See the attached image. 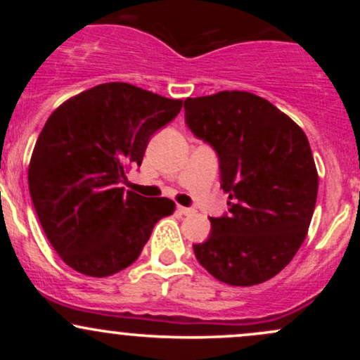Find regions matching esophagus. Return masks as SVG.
<instances>
[{
	"label": "esophagus",
	"mask_w": 360,
	"mask_h": 360,
	"mask_svg": "<svg viewBox=\"0 0 360 360\" xmlns=\"http://www.w3.org/2000/svg\"><path fill=\"white\" fill-rule=\"evenodd\" d=\"M176 212L179 213V214H191L193 210L191 208H186V206H177Z\"/></svg>",
	"instance_id": "1"
}]
</instances>
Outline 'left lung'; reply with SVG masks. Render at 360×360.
<instances>
[{
    "label": "left lung",
    "mask_w": 360,
    "mask_h": 360,
    "mask_svg": "<svg viewBox=\"0 0 360 360\" xmlns=\"http://www.w3.org/2000/svg\"><path fill=\"white\" fill-rule=\"evenodd\" d=\"M184 122L217 152L229 213L193 245L198 262L232 286H254L291 262L307 237L318 174L304 131L272 103L245 91L188 98Z\"/></svg>",
    "instance_id": "8db88e82"
}]
</instances>
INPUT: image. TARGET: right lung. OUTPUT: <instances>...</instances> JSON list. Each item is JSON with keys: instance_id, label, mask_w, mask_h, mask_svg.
<instances>
[{"instance_id": "obj_1", "label": "right lung", "mask_w": 360, "mask_h": 360, "mask_svg": "<svg viewBox=\"0 0 360 360\" xmlns=\"http://www.w3.org/2000/svg\"><path fill=\"white\" fill-rule=\"evenodd\" d=\"M127 82L94 86L60 105L37 139L28 189L49 242L81 274L105 278L139 259L167 198L125 191V171L142 164L152 135L181 111Z\"/></svg>"}]
</instances>
